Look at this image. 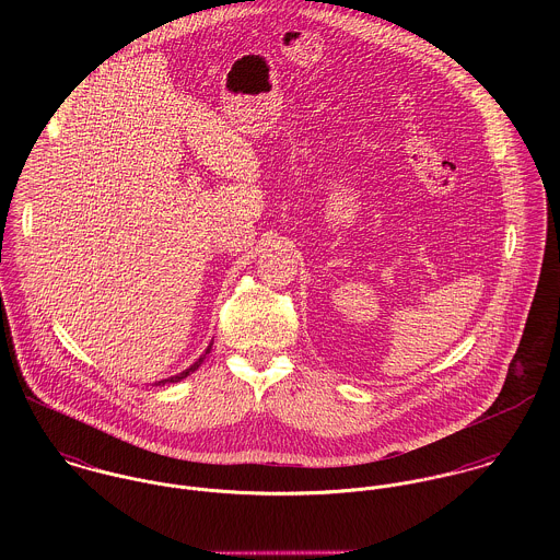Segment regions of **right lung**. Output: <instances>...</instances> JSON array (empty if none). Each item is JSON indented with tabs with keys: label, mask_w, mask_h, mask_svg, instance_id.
I'll list each match as a JSON object with an SVG mask.
<instances>
[{
	"label": "right lung",
	"mask_w": 560,
	"mask_h": 560,
	"mask_svg": "<svg viewBox=\"0 0 560 560\" xmlns=\"http://www.w3.org/2000/svg\"><path fill=\"white\" fill-rule=\"evenodd\" d=\"M211 347H213V340H211V342H209V347H207V349H205V353H202V355H200V358H198V360H196V362H194V364H191V366H189V369H185V371H183V373H178V375H172V377H167V380H161V382H155V386H165V384H176V382H180V380H185V377H187V375H191V373H194V371H198V369H200V364H202V362H205V358H207V355H209V353H211Z\"/></svg>",
	"instance_id": "1"
}]
</instances>
